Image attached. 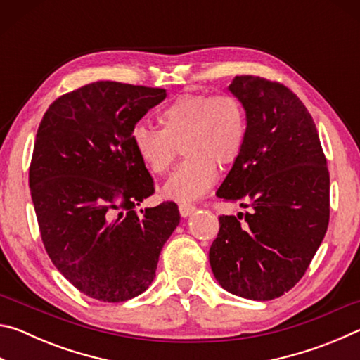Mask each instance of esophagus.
Instances as JSON below:
<instances>
[{"instance_id":"34e87169","label":"esophagus","mask_w":360,"mask_h":360,"mask_svg":"<svg viewBox=\"0 0 360 360\" xmlns=\"http://www.w3.org/2000/svg\"><path fill=\"white\" fill-rule=\"evenodd\" d=\"M195 210H197V208H195V206L191 205V203H179V212H181L182 217L191 216Z\"/></svg>"}]
</instances>
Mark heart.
Here are the masks:
<instances>
[{
  "mask_svg": "<svg viewBox=\"0 0 360 360\" xmlns=\"http://www.w3.org/2000/svg\"><path fill=\"white\" fill-rule=\"evenodd\" d=\"M160 130L138 125L133 148L152 174H165L179 154L186 160L169 176L163 195L192 202L214 186L217 168L238 160L248 138L246 108L235 95L184 94L157 115Z\"/></svg>",
  "mask_w": 360,
  "mask_h": 360,
  "instance_id": "b5f03b06",
  "label": "heart"
}]
</instances>
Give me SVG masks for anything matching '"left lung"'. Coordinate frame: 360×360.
I'll list each match as a JSON object with an SVG mask.
<instances>
[{
    "instance_id": "left-lung-1",
    "label": "left lung",
    "mask_w": 360,
    "mask_h": 360,
    "mask_svg": "<svg viewBox=\"0 0 360 360\" xmlns=\"http://www.w3.org/2000/svg\"><path fill=\"white\" fill-rule=\"evenodd\" d=\"M248 138L216 195L249 208L219 217L210 248L214 278L230 294L273 300L300 281L330 216V178L311 114L279 82L236 76Z\"/></svg>"
}]
</instances>
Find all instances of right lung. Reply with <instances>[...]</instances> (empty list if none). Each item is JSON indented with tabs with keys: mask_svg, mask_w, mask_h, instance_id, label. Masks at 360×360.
<instances>
[{
	"mask_svg": "<svg viewBox=\"0 0 360 360\" xmlns=\"http://www.w3.org/2000/svg\"><path fill=\"white\" fill-rule=\"evenodd\" d=\"M165 96V89L92 82L53 101L36 133L28 181L41 240L57 270L95 300L143 294L179 224L173 202L135 211L155 188L131 133Z\"/></svg>",
	"mask_w": 360,
	"mask_h": 360,
	"instance_id": "obj_1",
	"label": "right lung"
}]
</instances>
